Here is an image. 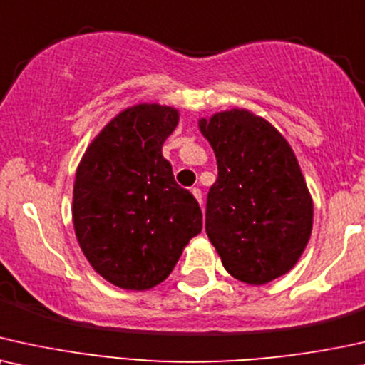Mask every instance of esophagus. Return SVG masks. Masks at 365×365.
I'll return each mask as SVG.
<instances>
[{"label": "esophagus", "mask_w": 365, "mask_h": 365, "mask_svg": "<svg viewBox=\"0 0 365 365\" xmlns=\"http://www.w3.org/2000/svg\"><path fill=\"white\" fill-rule=\"evenodd\" d=\"M192 193H193V197H195L197 198V200H198V203H200V205H202V192H200V188H192Z\"/></svg>", "instance_id": "1"}]
</instances>
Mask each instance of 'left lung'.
<instances>
[{
    "label": "left lung",
    "instance_id": "left-lung-1",
    "mask_svg": "<svg viewBox=\"0 0 365 365\" xmlns=\"http://www.w3.org/2000/svg\"><path fill=\"white\" fill-rule=\"evenodd\" d=\"M218 177L205 232L225 270L262 285L287 274L312 232L314 203L294 150L269 121L233 108L198 121Z\"/></svg>",
    "mask_w": 365,
    "mask_h": 365
}]
</instances>
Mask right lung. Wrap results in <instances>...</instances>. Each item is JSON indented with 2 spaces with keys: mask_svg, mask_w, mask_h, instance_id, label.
Segmentation results:
<instances>
[{
  "mask_svg": "<svg viewBox=\"0 0 365 365\" xmlns=\"http://www.w3.org/2000/svg\"><path fill=\"white\" fill-rule=\"evenodd\" d=\"M172 106L140 103L115 116L76 170L73 225L91 267L116 287L148 290L170 275L183 247L202 232V210L175 182L162 147Z\"/></svg>",
  "mask_w": 365,
  "mask_h": 365,
  "instance_id": "1",
  "label": "right lung"
}]
</instances>
